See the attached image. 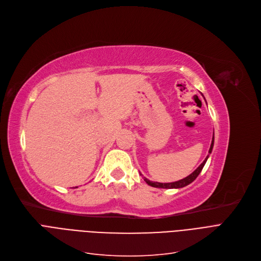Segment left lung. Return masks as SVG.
Segmentation results:
<instances>
[{"mask_svg":"<svg viewBox=\"0 0 261 261\" xmlns=\"http://www.w3.org/2000/svg\"><path fill=\"white\" fill-rule=\"evenodd\" d=\"M213 147H214V137H213V141H212V145H210V148H209V153H212V151H213ZM209 156V155H208ZM208 156L205 158V160L203 161V163L201 164V166L198 167L193 173H191V174L189 175V176H187V177H185V178H182V179H180V180H178V181H174V182H167V184H164V182H153V181H151V180H148V179H146V178H144V180H145V182L147 184V185H150V186H152V187H155V188H161V189H173V188H182V187H185V186H187V185H189V184H191L197 176H198V174H200L201 173V171L203 170V168H204V166H205V164H206V161H207V159H208Z\"/></svg>","mask_w":261,"mask_h":261,"instance_id":"1","label":"left lung"}]
</instances>
